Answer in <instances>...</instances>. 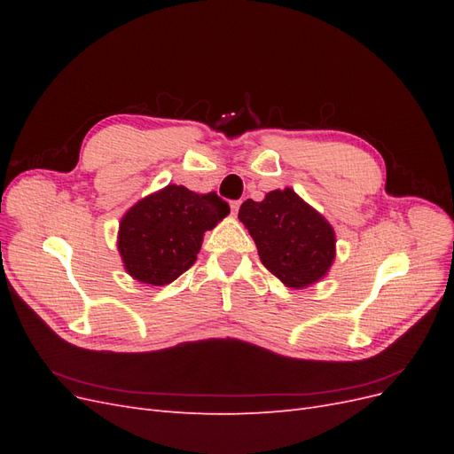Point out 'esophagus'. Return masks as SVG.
I'll return each mask as SVG.
<instances>
[{
  "label": "esophagus",
  "instance_id": "obj_1",
  "mask_svg": "<svg viewBox=\"0 0 454 454\" xmlns=\"http://www.w3.org/2000/svg\"><path fill=\"white\" fill-rule=\"evenodd\" d=\"M239 208H240V200H232V202H231V214L237 215V214H239Z\"/></svg>",
  "mask_w": 454,
  "mask_h": 454
}]
</instances>
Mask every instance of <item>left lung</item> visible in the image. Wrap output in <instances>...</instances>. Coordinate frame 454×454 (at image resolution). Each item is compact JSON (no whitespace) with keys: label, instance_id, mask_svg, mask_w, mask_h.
<instances>
[{"label":"left lung","instance_id":"1","mask_svg":"<svg viewBox=\"0 0 454 454\" xmlns=\"http://www.w3.org/2000/svg\"><path fill=\"white\" fill-rule=\"evenodd\" d=\"M239 219L254 239L261 263L292 290L320 282L332 269L335 231L292 187L269 191L261 202H242Z\"/></svg>","mask_w":454,"mask_h":454}]
</instances>
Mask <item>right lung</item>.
Masks as SVG:
<instances>
[{
  "label": "right lung",
  "mask_w": 454,
  "mask_h": 454,
  "mask_svg": "<svg viewBox=\"0 0 454 454\" xmlns=\"http://www.w3.org/2000/svg\"><path fill=\"white\" fill-rule=\"evenodd\" d=\"M229 214V204L215 193H195L170 184L144 197L119 222L117 250L134 280L167 286L200 252L204 232Z\"/></svg>",
  "instance_id": "1"
}]
</instances>
